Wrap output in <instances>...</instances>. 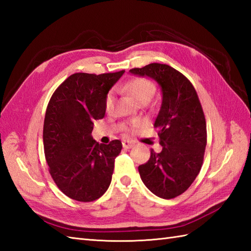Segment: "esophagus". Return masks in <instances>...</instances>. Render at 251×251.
I'll return each mask as SVG.
<instances>
[{
	"label": "esophagus",
	"instance_id": "34e87169",
	"mask_svg": "<svg viewBox=\"0 0 251 251\" xmlns=\"http://www.w3.org/2000/svg\"><path fill=\"white\" fill-rule=\"evenodd\" d=\"M135 146V143L129 140H123V148L125 149H130Z\"/></svg>",
	"mask_w": 251,
	"mask_h": 251
}]
</instances>
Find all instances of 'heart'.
<instances>
[{
	"mask_svg": "<svg viewBox=\"0 0 251 251\" xmlns=\"http://www.w3.org/2000/svg\"><path fill=\"white\" fill-rule=\"evenodd\" d=\"M127 92L131 96V98L134 99L136 102H140L142 100L149 101L151 99L154 92H155V86L154 84L149 81L147 78H135L127 85ZM114 100V94L113 92H110L106 95L104 100V108L106 111H109L112 105H113ZM140 126L139 121H134L131 123V128H138Z\"/></svg>",
	"mask_w": 251,
	"mask_h": 251,
	"instance_id": "b5f03b06",
	"label": "heart"
}]
</instances>
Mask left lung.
Segmentation results:
<instances>
[{"instance_id":"obj_1","label":"left lung","mask_w":251,"mask_h":251,"mask_svg":"<svg viewBox=\"0 0 251 251\" xmlns=\"http://www.w3.org/2000/svg\"><path fill=\"white\" fill-rule=\"evenodd\" d=\"M130 73L149 76L162 88V105L154 123L162 151L151 150L148 163L138 167L153 194L170 200L190 188L199 175L207 143L206 120L193 85L167 65L150 63Z\"/></svg>"}]
</instances>
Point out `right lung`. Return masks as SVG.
Listing matches in <instances>:
<instances>
[{
  "instance_id": "right-lung-1",
  "label": "right lung",
  "mask_w": 251,
  "mask_h": 251,
  "mask_svg": "<svg viewBox=\"0 0 251 251\" xmlns=\"http://www.w3.org/2000/svg\"><path fill=\"white\" fill-rule=\"evenodd\" d=\"M124 72L74 73L55 90L47 105L43 127L45 158L52 180L72 200H98L111 183L122 142L99 145L92 131L94 122L103 119L106 95Z\"/></svg>"
}]
</instances>
